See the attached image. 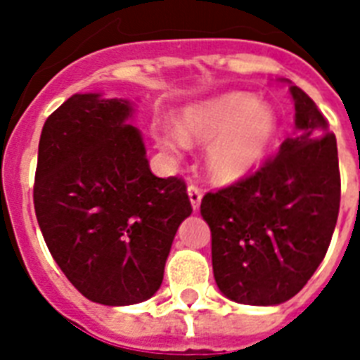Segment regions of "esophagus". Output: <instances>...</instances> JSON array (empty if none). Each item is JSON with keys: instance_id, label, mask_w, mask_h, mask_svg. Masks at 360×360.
<instances>
[{"instance_id": "obj_1", "label": "esophagus", "mask_w": 360, "mask_h": 360, "mask_svg": "<svg viewBox=\"0 0 360 360\" xmlns=\"http://www.w3.org/2000/svg\"><path fill=\"white\" fill-rule=\"evenodd\" d=\"M188 196H191L192 209H194V211H198V209H200V203H202V196H203L202 188L192 183V185H188Z\"/></svg>"}]
</instances>
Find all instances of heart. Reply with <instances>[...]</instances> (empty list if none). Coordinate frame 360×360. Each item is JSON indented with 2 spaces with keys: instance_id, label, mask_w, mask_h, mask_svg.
I'll use <instances>...</instances> for the list:
<instances>
[{
  "instance_id": "heart-1",
  "label": "heart",
  "mask_w": 360,
  "mask_h": 360,
  "mask_svg": "<svg viewBox=\"0 0 360 360\" xmlns=\"http://www.w3.org/2000/svg\"><path fill=\"white\" fill-rule=\"evenodd\" d=\"M276 132V114L248 93H226L185 110L177 130H162L164 151L179 157L186 143L207 146L205 166L219 183H233L262 162Z\"/></svg>"
}]
</instances>
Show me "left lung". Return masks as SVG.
I'll return each mask as SVG.
<instances>
[{"label": "left lung", "instance_id": "obj_1", "mask_svg": "<svg viewBox=\"0 0 360 360\" xmlns=\"http://www.w3.org/2000/svg\"><path fill=\"white\" fill-rule=\"evenodd\" d=\"M297 134L262 168L207 192L219 290L240 304H280L299 293L323 262L340 211L336 138L307 93L291 86Z\"/></svg>", "mask_w": 360, "mask_h": 360}]
</instances>
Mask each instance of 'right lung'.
Wrapping results in <instances>:
<instances>
[{
  "label": "right lung",
  "instance_id": "right-lung-1",
  "mask_svg": "<svg viewBox=\"0 0 360 360\" xmlns=\"http://www.w3.org/2000/svg\"><path fill=\"white\" fill-rule=\"evenodd\" d=\"M129 101L72 95L42 127L33 203L42 237L89 301L155 295L175 231L192 213L185 181L157 177Z\"/></svg>",
  "mask_w": 360,
  "mask_h": 360
}]
</instances>
